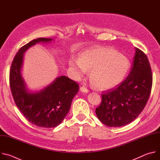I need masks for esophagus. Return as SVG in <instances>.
Masks as SVG:
<instances>
[{
  "mask_svg": "<svg viewBox=\"0 0 160 160\" xmlns=\"http://www.w3.org/2000/svg\"><path fill=\"white\" fill-rule=\"evenodd\" d=\"M80 90L81 92H83V93H88V92H89L88 89H87V88L86 87H81L80 88Z\"/></svg>",
  "mask_w": 160,
  "mask_h": 160,
  "instance_id": "obj_1",
  "label": "esophagus"
}]
</instances>
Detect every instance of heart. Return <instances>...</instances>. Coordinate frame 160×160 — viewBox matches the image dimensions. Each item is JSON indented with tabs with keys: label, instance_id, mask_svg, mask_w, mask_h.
Instances as JSON below:
<instances>
[{
	"label": "heart",
	"instance_id": "1",
	"mask_svg": "<svg viewBox=\"0 0 160 160\" xmlns=\"http://www.w3.org/2000/svg\"><path fill=\"white\" fill-rule=\"evenodd\" d=\"M68 65L80 78L90 71V80L96 88L107 90L120 84L130 67L128 59L110 48H98L82 52L78 60L71 58Z\"/></svg>",
	"mask_w": 160,
	"mask_h": 160
}]
</instances>
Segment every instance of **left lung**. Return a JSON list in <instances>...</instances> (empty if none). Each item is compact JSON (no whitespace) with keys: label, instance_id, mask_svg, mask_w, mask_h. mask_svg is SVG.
<instances>
[{"label":"left lung","instance_id":"obj_1","mask_svg":"<svg viewBox=\"0 0 160 160\" xmlns=\"http://www.w3.org/2000/svg\"><path fill=\"white\" fill-rule=\"evenodd\" d=\"M129 75L114 89L102 94L96 109L99 120L105 125L118 127L136 119L145 108L152 83V72L147 56L135 48Z\"/></svg>","mask_w":160,"mask_h":160}]
</instances>
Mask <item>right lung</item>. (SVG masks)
I'll return each mask as SVG.
<instances>
[{
	"mask_svg": "<svg viewBox=\"0 0 160 160\" xmlns=\"http://www.w3.org/2000/svg\"><path fill=\"white\" fill-rule=\"evenodd\" d=\"M52 38H39L22 46L15 56L10 70L9 82L14 102L26 118L39 127L52 128L66 117L79 90L77 83L66 76L57 77L38 91H31L22 76L24 53L38 43H48Z\"/></svg>",
	"mask_w": 160,
	"mask_h": 160,
	"instance_id": "add662e5",
	"label": "right lung"
}]
</instances>
